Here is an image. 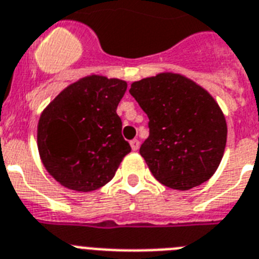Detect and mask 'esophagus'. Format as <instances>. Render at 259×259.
Instances as JSON below:
<instances>
[{
	"mask_svg": "<svg viewBox=\"0 0 259 259\" xmlns=\"http://www.w3.org/2000/svg\"><path fill=\"white\" fill-rule=\"evenodd\" d=\"M130 146H132V149H133L134 151L138 150V148H140V141L132 140V141H130Z\"/></svg>",
	"mask_w": 259,
	"mask_h": 259,
	"instance_id": "34e87169",
	"label": "esophagus"
}]
</instances>
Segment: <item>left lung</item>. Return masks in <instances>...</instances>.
<instances>
[{"label":"left lung","instance_id":"left-lung-1","mask_svg":"<svg viewBox=\"0 0 259 259\" xmlns=\"http://www.w3.org/2000/svg\"><path fill=\"white\" fill-rule=\"evenodd\" d=\"M129 93L149 117L140 154L157 181L189 190L209 180L224 157L228 126L214 98L194 81L159 73L132 83Z\"/></svg>","mask_w":259,"mask_h":259}]
</instances>
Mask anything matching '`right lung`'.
<instances>
[{
    "label": "right lung",
    "instance_id": "obj_1",
    "mask_svg": "<svg viewBox=\"0 0 259 259\" xmlns=\"http://www.w3.org/2000/svg\"><path fill=\"white\" fill-rule=\"evenodd\" d=\"M127 83L88 75L69 85L42 111L37 145L48 173L65 188L93 191L114 177L132 148L117 106Z\"/></svg>",
    "mask_w": 259,
    "mask_h": 259
}]
</instances>
